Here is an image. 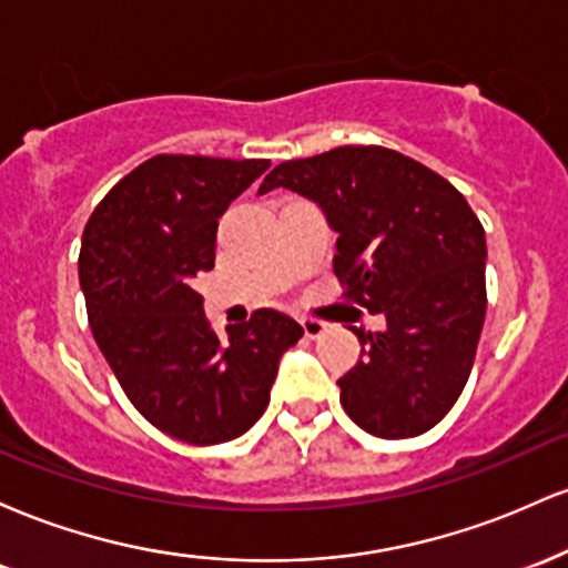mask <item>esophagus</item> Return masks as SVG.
Wrapping results in <instances>:
<instances>
[{"mask_svg": "<svg viewBox=\"0 0 568 568\" xmlns=\"http://www.w3.org/2000/svg\"><path fill=\"white\" fill-rule=\"evenodd\" d=\"M302 328H304V336L306 338H321L325 334V328H328V325L321 323V321H312V317H304Z\"/></svg>", "mask_w": 568, "mask_h": 568, "instance_id": "obj_1", "label": "esophagus"}]
</instances>
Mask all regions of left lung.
Returning <instances> with one entry per match:
<instances>
[{"instance_id": "left-lung-1", "label": "left lung", "mask_w": 568, "mask_h": 568, "mask_svg": "<svg viewBox=\"0 0 568 568\" xmlns=\"http://www.w3.org/2000/svg\"><path fill=\"white\" fill-rule=\"evenodd\" d=\"M277 186L323 207L344 298L387 317L379 334L352 328L363 357L338 379L349 419L387 440L433 429L470 379L486 317V234L473 207L384 146L280 162L258 194Z\"/></svg>"}]
</instances>
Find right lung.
I'll return each instance as SVG.
<instances>
[{
  "label": "right lung",
  "mask_w": 568,
  "mask_h": 568,
  "mask_svg": "<svg viewBox=\"0 0 568 568\" xmlns=\"http://www.w3.org/2000/svg\"><path fill=\"white\" fill-rule=\"evenodd\" d=\"M270 160L158 154L116 181L82 232L90 331L135 410L165 435L216 446L270 403L280 355L304 336L275 310L221 338L197 280L216 262L219 219Z\"/></svg>",
  "instance_id": "right-lung-1"
}]
</instances>
